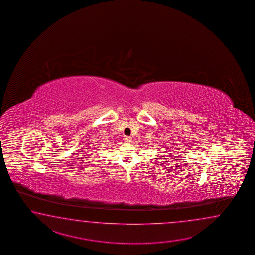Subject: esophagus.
Returning <instances> with one entry per match:
<instances>
[{
	"instance_id": "1",
	"label": "esophagus",
	"mask_w": 255,
	"mask_h": 255,
	"mask_svg": "<svg viewBox=\"0 0 255 255\" xmlns=\"http://www.w3.org/2000/svg\"><path fill=\"white\" fill-rule=\"evenodd\" d=\"M125 141L126 142H128V143H130V142L132 141V137H131V136H126Z\"/></svg>"
}]
</instances>
